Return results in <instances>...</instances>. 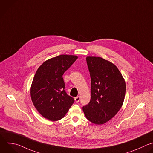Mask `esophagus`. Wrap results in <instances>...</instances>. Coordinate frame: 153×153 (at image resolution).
<instances>
[{"instance_id": "esophagus-1", "label": "esophagus", "mask_w": 153, "mask_h": 153, "mask_svg": "<svg viewBox=\"0 0 153 153\" xmlns=\"http://www.w3.org/2000/svg\"><path fill=\"white\" fill-rule=\"evenodd\" d=\"M74 100H75V101H76V103H78L79 101V100H80V97H79V96H77V97H75V98H74Z\"/></svg>"}]
</instances>
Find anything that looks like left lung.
<instances>
[{
  "label": "left lung",
  "instance_id": "obj_1",
  "mask_svg": "<svg viewBox=\"0 0 153 153\" xmlns=\"http://www.w3.org/2000/svg\"><path fill=\"white\" fill-rule=\"evenodd\" d=\"M86 62L91 77V100L83 107V111L91 123L103 124L121 108L126 94V82L112 62L97 56H87Z\"/></svg>",
  "mask_w": 153,
  "mask_h": 153
}]
</instances>
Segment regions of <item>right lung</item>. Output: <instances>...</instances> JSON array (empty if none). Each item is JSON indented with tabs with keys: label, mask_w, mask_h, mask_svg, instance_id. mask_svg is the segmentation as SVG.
<instances>
[{
	"label": "right lung",
	"mask_w": 153,
	"mask_h": 153,
	"mask_svg": "<svg viewBox=\"0 0 153 153\" xmlns=\"http://www.w3.org/2000/svg\"><path fill=\"white\" fill-rule=\"evenodd\" d=\"M78 58L61 55L44 61L38 68L30 86V97L38 112L45 118L56 121L63 118L74 103L64 90V72Z\"/></svg>",
	"instance_id": "obj_1"
}]
</instances>
